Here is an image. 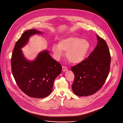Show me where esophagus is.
<instances>
[{
    "label": "esophagus",
    "instance_id": "1",
    "mask_svg": "<svg viewBox=\"0 0 123 123\" xmlns=\"http://www.w3.org/2000/svg\"><path fill=\"white\" fill-rule=\"evenodd\" d=\"M67 70H68V69L67 67H64V66H62V70L63 72H65Z\"/></svg>",
    "mask_w": 123,
    "mask_h": 123
}]
</instances>
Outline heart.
<instances>
[{
  "label": "heart",
  "mask_w": 123,
  "mask_h": 123,
  "mask_svg": "<svg viewBox=\"0 0 123 123\" xmlns=\"http://www.w3.org/2000/svg\"><path fill=\"white\" fill-rule=\"evenodd\" d=\"M90 48V44L87 40L71 36L59 41V44H53L52 51L55 58L59 60L66 52L69 61L73 64L81 63L86 59Z\"/></svg>",
  "instance_id": "1"
}]
</instances>
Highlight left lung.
I'll use <instances>...</instances> for the list:
<instances>
[{
  "instance_id": "8db88e82",
  "label": "left lung",
  "mask_w": 123,
  "mask_h": 123,
  "mask_svg": "<svg viewBox=\"0 0 123 123\" xmlns=\"http://www.w3.org/2000/svg\"><path fill=\"white\" fill-rule=\"evenodd\" d=\"M97 46L88 58L71 68L75 75L72 89L79 96L95 93L103 85L109 73L111 58L108 47L99 36L97 35Z\"/></svg>"
}]
</instances>
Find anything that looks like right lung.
I'll return each mask as SVG.
<instances>
[{"instance_id":"1","label":"right lung","mask_w":123,"mask_h":123,"mask_svg":"<svg viewBox=\"0 0 123 123\" xmlns=\"http://www.w3.org/2000/svg\"><path fill=\"white\" fill-rule=\"evenodd\" d=\"M42 34L36 29L25 31L16 42L11 59L12 72L18 86L35 98H43L51 94L55 78L62 72L61 65L51 57L48 50L40 52L33 60L24 56L22 48L30 37Z\"/></svg>"}]
</instances>
